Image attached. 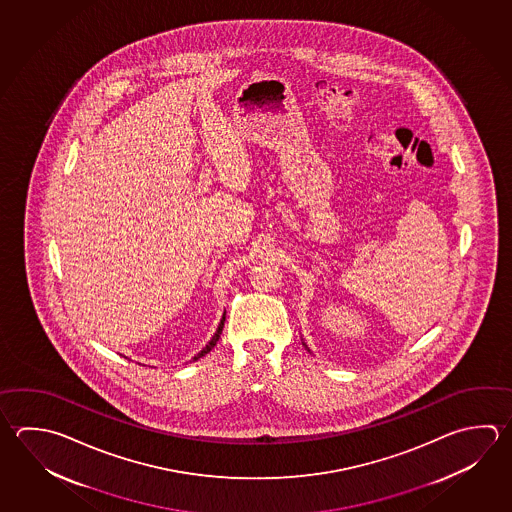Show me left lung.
<instances>
[{"mask_svg":"<svg viewBox=\"0 0 512 512\" xmlns=\"http://www.w3.org/2000/svg\"><path fill=\"white\" fill-rule=\"evenodd\" d=\"M302 346H304V348L308 349V351H309L308 344H306V342H304V340H302ZM309 353H311V351H309Z\"/></svg>","mask_w":512,"mask_h":512,"instance_id":"1","label":"left lung"}]
</instances>
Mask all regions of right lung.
I'll list each match as a JSON object with an SVG mask.
<instances>
[{"mask_svg":"<svg viewBox=\"0 0 512 512\" xmlns=\"http://www.w3.org/2000/svg\"><path fill=\"white\" fill-rule=\"evenodd\" d=\"M224 320H226V311L222 313L221 322H219V326H217V331L213 333V337L210 338V342H208V344H206V346H204V348L201 349V351H199L195 357H193V360H199V358L204 357L206 353H210V351H212L213 346L217 344V340L221 338L222 328H224Z\"/></svg>","mask_w":512,"mask_h":512,"instance_id":"right-lung-1","label":"right lung"}]
</instances>
